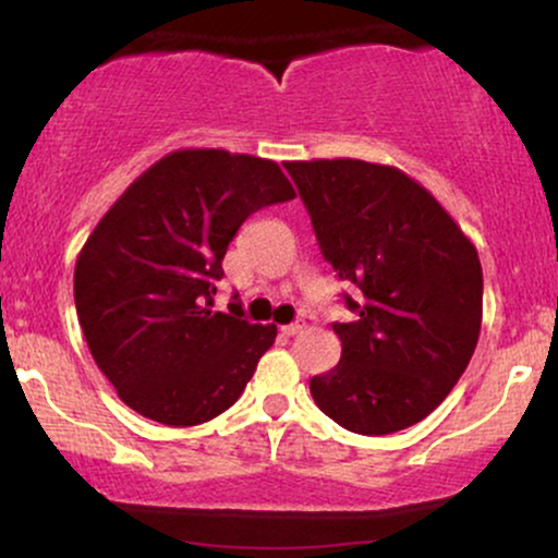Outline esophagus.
<instances>
[{"mask_svg": "<svg viewBox=\"0 0 558 558\" xmlns=\"http://www.w3.org/2000/svg\"><path fill=\"white\" fill-rule=\"evenodd\" d=\"M304 328H306V325L301 323V319H296V323H291V325H283V328H280V330H283L286 336H299V332L304 330Z\"/></svg>", "mask_w": 558, "mask_h": 558, "instance_id": "esophagus-1", "label": "esophagus"}]
</instances>
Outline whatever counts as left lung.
Returning a JSON list of instances; mask_svg holds the SVG:
<instances>
[{
    "label": "left lung",
    "instance_id": "8db88e82",
    "mask_svg": "<svg viewBox=\"0 0 558 558\" xmlns=\"http://www.w3.org/2000/svg\"><path fill=\"white\" fill-rule=\"evenodd\" d=\"M323 257L362 291L332 323L341 362L310 380L330 420L360 435L417 425L451 393L483 323L477 248L425 185L364 159L286 162Z\"/></svg>",
    "mask_w": 558,
    "mask_h": 558
}]
</instances>
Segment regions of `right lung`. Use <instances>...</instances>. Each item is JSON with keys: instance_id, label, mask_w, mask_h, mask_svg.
Here are the masks:
<instances>
[{"instance_id": "right-lung-1", "label": "right lung", "mask_w": 558, "mask_h": 558, "mask_svg": "<svg viewBox=\"0 0 558 558\" xmlns=\"http://www.w3.org/2000/svg\"><path fill=\"white\" fill-rule=\"evenodd\" d=\"M293 196L272 159L178 149L107 209L75 262V312L133 412L191 427L239 401L278 328L243 319L241 301L213 310L222 257L248 215Z\"/></svg>"}]
</instances>
